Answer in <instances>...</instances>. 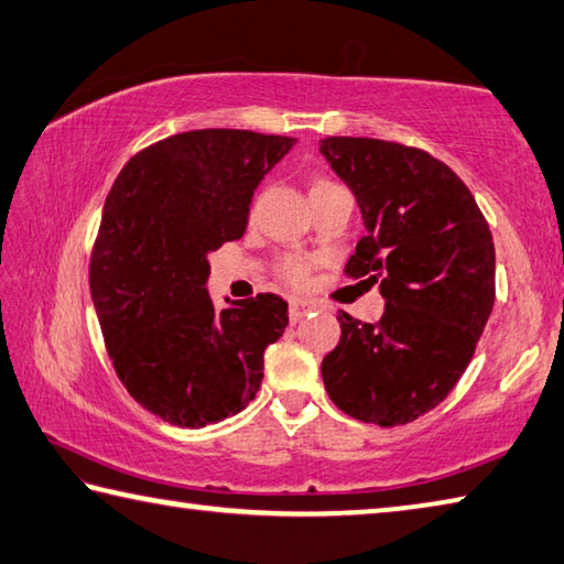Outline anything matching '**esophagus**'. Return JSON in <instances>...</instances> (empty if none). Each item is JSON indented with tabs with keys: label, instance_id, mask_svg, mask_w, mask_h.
Instances as JSON below:
<instances>
[{
	"label": "esophagus",
	"instance_id": "1",
	"mask_svg": "<svg viewBox=\"0 0 564 564\" xmlns=\"http://www.w3.org/2000/svg\"><path fill=\"white\" fill-rule=\"evenodd\" d=\"M313 308H315V303H311V301H305V299H291V301H289L291 323H299V321H303V317L308 315Z\"/></svg>",
	"mask_w": 564,
	"mask_h": 564
}]
</instances>
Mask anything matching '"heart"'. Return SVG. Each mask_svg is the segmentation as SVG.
Returning <instances> with one entry per match:
<instances>
[{
  "label": "heart",
  "instance_id": "b5f03b06",
  "mask_svg": "<svg viewBox=\"0 0 564 564\" xmlns=\"http://www.w3.org/2000/svg\"><path fill=\"white\" fill-rule=\"evenodd\" d=\"M325 187H335V182L315 180L311 192L325 189ZM279 275H281V281H285L289 285H295V289H301V285L311 281V263L301 259V256H285V259H281V263H279Z\"/></svg>",
  "mask_w": 564,
  "mask_h": 564
}]
</instances>
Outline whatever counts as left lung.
Returning a JSON list of instances; mask_svg holds the SVG:
<instances>
[{
	"label": "left lung",
	"instance_id": "left-lung-1",
	"mask_svg": "<svg viewBox=\"0 0 564 564\" xmlns=\"http://www.w3.org/2000/svg\"><path fill=\"white\" fill-rule=\"evenodd\" d=\"M321 152L367 227L345 275L380 283L387 301L377 323L337 315L343 335L323 382L360 422L409 424L444 402L476 352L496 301L494 237L466 184L424 150L325 138Z\"/></svg>",
	"mask_w": 564,
	"mask_h": 564
}]
</instances>
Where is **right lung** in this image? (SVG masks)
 <instances>
[{
    "mask_svg": "<svg viewBox=\"0 0 564 564\" xmlns=\"http://www.w3.org/2000/svg\"><path fill=\"white\" fill-rule=\"evenodd\" d=\"M295 138L189 130L128 160L90 253V295L118 380L162 422L199 429L239 414L289 303L259 293L217 308L207 253L241 239L265 172Z\"/></svg>",
    "mask_w": 564,
    "mask_h": 564,
    "instance_id": "right-lung-1",
    "label": "right lung"
}]
</instances>
